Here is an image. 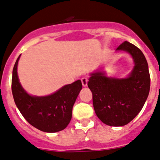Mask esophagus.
I'll return each mask as SVG.
<instances>
[{
  "mask_svg": "<svg viewBox=\"0 0 160 160\" xmlns=\"http://www.w3.org/2000/svg\"><path fill=\"white\" fill-rule=\"evenodd\" d=\"M81 81H82V85H83L84 87H86V86H87V85H88V78H86V77H83V78L81 79Z\"/></svg>",
  "mask_w": 160,
  "mask_h": 160,
  "instance_id": "esophagus-1",
  "label": "esophagus"
}]
</instances>
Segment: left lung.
Wrapping results in <instances>:
<instances>
[{
	"label": "left lung",
	"mask_w": 160,
	"mask_h": 160,
	"mask_svg": "<svg viewBox=\"0 0 160 160\" xmlns=\"http://www.w3.org/2000/svg\"><path fill=\"white\" fill-rule=\"evenodd\" d=\"M117 50L128 52L134 59L135 66L128 78H108L97 72L88 82L96 115L110 126H123L134 119L143 108L150 88L148 64L142 51L128 41L122 43Z\"/></svg>",
	"instance_id": "8db88e82"
}]
</instances>
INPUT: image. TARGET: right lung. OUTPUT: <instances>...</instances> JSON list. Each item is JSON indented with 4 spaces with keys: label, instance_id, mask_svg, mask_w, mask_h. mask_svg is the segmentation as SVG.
I'll list each match as a JSON object with an SVG mask.
<instances>
[{
    "label": "right lung",
    "instance_id": "obj_1",
    "mask_svg": "<svg viewBox=\"0 0 160 160\" xmlns=\"http://www.w3.org/2000/svg\"><path fill=\"white\" fill-rule=\"evenodd\" d=\"M19 57L12 76V93L19 112L30 125L44 132H60L66 128L72 119V107L82 88V82L65 85L47 97H32L22 88L17 75Z\"/></svg>",
    "mask_w": 160,
    "mask_h": 160
}]
</instances>
